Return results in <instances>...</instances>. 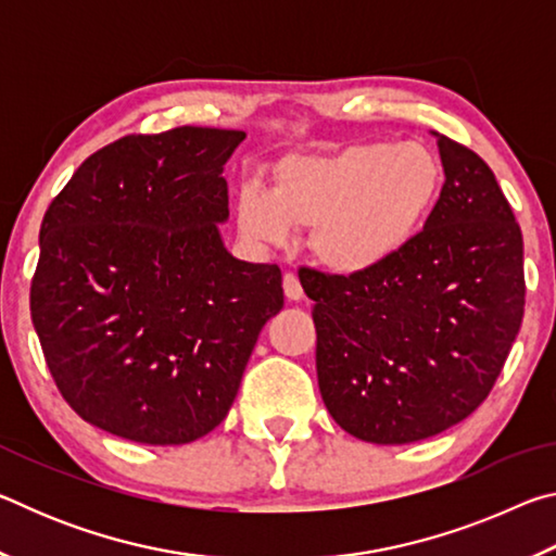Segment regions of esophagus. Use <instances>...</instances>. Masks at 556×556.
I'll return each mask as SVG.
<instances>
[{"mask_svg": "<svg viewBox=\"0 0 556 556\" xmlns=\"http://www.w3.org/2000/svg\"><path fill=\"white\" fill-rule=\"evenodd\" d=\"M285 294L289 301H299L301 296H304V289H301L299 277L294 275V271H287L285 275Z\"/></svg>", "mask_w": 556, "mask_h": 556, "instance_id": "esophagus-1", "label": "esophagus"}]
</instances>
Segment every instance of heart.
Returning <instances> with one entry per match:
<instances>
[{
  "instance_id": "heart-1",
  "label": "heart",
  "mask_w": 556,
  "mask_h": 556,
  "mask_svg": "<svg viewBox=\"0 0 556 556\" xmlns=\"http://www.w3.org/2000/svg\"><path fill=\"white\" fill-rule=\"evenodd\" d=\"M441 164L419 142H363L333 154L289 156L275 191L248 181L238 223L250 240L285 244L312 228V252L343 275L372 269L407 244L437 203Z\"/></svg>"
}]
</instances>
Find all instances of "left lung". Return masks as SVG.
Returning a JSON list of instances; mask_svg holds the SVG:
<instances>
[{"instance_id":"1","label":"left lung","mask_w":556,"mask_h":556,"mask_svg":"<svg viewBox=\"0 0 556 556\" xmlns=\"http://www.w3.org/2000/svg\"><path fill=\"white\" fill-rule=\"evenodd\" d=\"M437 144L446 181L425 230L372 269H299L316 301L326 409L372 444L434 437L476 412L525 316L522 232L510 203L476 152L444 135Z\"/></svg>"}]
</instances>
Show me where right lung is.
Listing matches in <instances>:
<instances>
[{"instance_id":"obj_1","label":"right lung","mask_w":556,"mask_h":556,"mask_svg":"<svg viewBox=\"0 0 556 556\" xmlns=\"http://www.w3.org/2000/svg\"><path fill=\"white\" fill-rule=\"evenodd\" d=\"M238 129L176 127L98 149L51 201L31 321L55 388L110 434L188 444L225 419L281 269L235 260L223 164Z\"/></svg>"}]
</instances>
